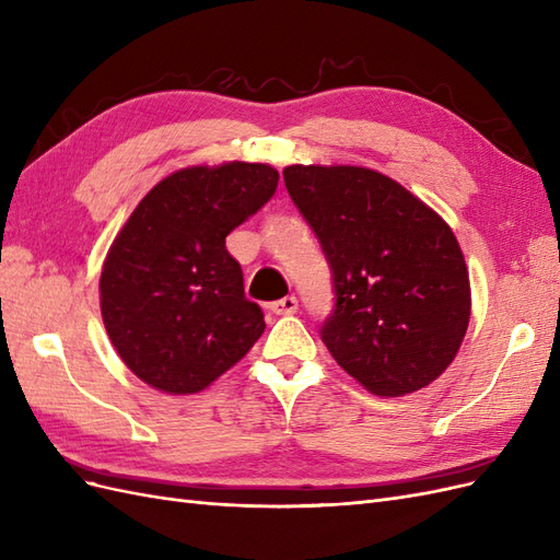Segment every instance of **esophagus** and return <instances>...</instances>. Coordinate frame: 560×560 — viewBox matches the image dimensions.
<instances>
[{
  "label": "esophagus",
  "mask_w": 560,
  "mask_h": 560,
  "mask_svg": "<svg viewBox=\"0 0 560 560\" xmlns=\"http://www.w3.org/2000/svg\"><path fill=\"white\" fill-rule=\"evenodd\" d=\"M270 311H273L276 315H292L299 311V301H296V296H282V299L270 303Z\"/></svg>",
  "instance_id": "obj_1"
}]
</instances>
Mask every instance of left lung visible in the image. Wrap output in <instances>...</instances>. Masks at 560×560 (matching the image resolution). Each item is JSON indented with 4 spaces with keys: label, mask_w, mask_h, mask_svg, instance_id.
Listing matches in <instances>:
<instances>
[{
    "label": "left lung",
    "mask_w": 560,
    "mask_h": 560,
    "mask_svg": "<svg viewBox=\"0 0 560 560\" xmlns=\"http://www.w3.org/2000/svg\"><path fill=\"white\" fill-rule=\"evenodd\" d=\"M282 177L331 268L336 303L319 336L338 366L378 397L442 376L471 308L451 226L369 167L290 165Z\"/></svg>",
    "instance_id": "left-lung-1"
}]
</instances>
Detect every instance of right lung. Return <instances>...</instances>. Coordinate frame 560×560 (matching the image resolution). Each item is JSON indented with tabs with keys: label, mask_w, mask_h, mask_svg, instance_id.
Returning a JSON list of instances; mask_svg holds the SVG:
<instances>
[{
	"label": "right lung",
	"mask_w": 560,
	"mask_h": 560,
	"mask_svg": "<svg viewBox=\"0 0 560 560\" xmlns=\"http://www.w3.org/2000/svg\"><path fill=\"white\" fill-rule=\"evenodd\" d=\"M266 163L184 167L132 210L100 276V308L118 358L167 395H194L264 334L226 235L278 189Z\"/></svg>",
	"instance_id": "1"
}]
</instances>
